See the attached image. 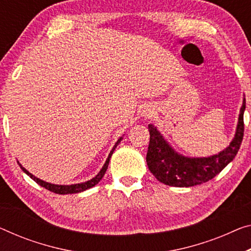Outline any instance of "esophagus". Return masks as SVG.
<instances>
[{
  "instance_id": "34e87169",
  "label": "esophagus",
  "mask_w": 251,
  "mask_h": 251,
  "mask_svg": "<svg viewBox=\"0 0 251 251\" xmlns=\"http://www.w3.org/2000/svg\"><path fill=\"white\" fill-rule=\"evenodd\" d=\"M144 115H145L146 118H149L150 115H151V112H150V111H146V112L144 113Z\"/></svg>"
}]
</instances>
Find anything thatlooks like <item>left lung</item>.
<instances>
[{"mask_svg":"<svg viewBox=\"0 0 251 251\" xmlns=\"http://www.w3.org/2000/svg\"><path fill=\"white\" fill-rule=\"evenodd\" d=\"M246 100L244 99L237 132L229 147L219 155L207 158H187L180 156L172 149L156 126L149 125L150 141L146 156L149 171L159 180L169 186L190 187L209 182L217 176L230 161L236 157L244 138V112Z\"/></svg>","mask_w":251,"mask_h":251,"instance_id":"obj_1","label":"left lung"}]
</instances>
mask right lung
Masks as SVG:
<instances>
[{"label": "right lung", "instance_id": "right-lung-1", "mask_svg": "<svg viewBox=\"0 0 251 251\" xmlns=\"http://www.w3.org/2000/svg\"><path fill=\"white\" fill-rule=\"evenodd\" d=\"M120 138L119 140L117 141V144H115V146L113 147V149L111 150V152L109 153V157H107V159L105 161V164H104V166L102 167L101 171H100V173L98 175H96L94 178H92L91 180H87V182L85 183H80V184H74V185H55V184H50V183H47V182H44V180H41L39 178H37V177H34L32 174H30V173L26 171L25 168H23L21 166V169L23 172L25 173L26 175L31 177V178L36 182L37 184H39L40 186L45 187L46 190H48L50 192H53L56 193V194H74V193H79V192H83V191H86L87 188H91L95 186L96 184H98L100 180L102 179V177L104 176V174H105L106 169H107V166H109V163H110V158L111 156H112V153L114 151V149L117 148V146L119 145V142L121 141Z\"/></svg>", "mask_w": 251, "mask_h": 251}]
</instances>
